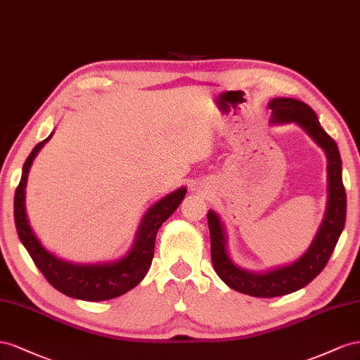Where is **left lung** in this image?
Instances as JSON below:
<instances>
[{"label": "left lung", "instance_id": "1", "mask_svg": "<svg viewBox=\"0 0 360 360\" xmlns=\"http://www.w3.org/2000/svg\"><path fill=\"white\" fill-rule=\"evenodd\" d=\"M274 123L295 122L323 148L328 160V203L314 243L299 261L266 273H250L235 265L226 252V237L219 215L208 211L211 259L220 279L232 290L253 297H277L303 288L323 271L345 224L347 194L342 184L341 155L336 141L318 122L315 111L302 101L276 98L269 104Z\"/></svg>", "mask_w": 360, "mask_h": 360}]
</instances>
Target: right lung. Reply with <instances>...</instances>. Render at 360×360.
Returning a JSON list of instances; mask_svg holds the SVG:
<instances>
[{
  "label": "right lung",
  "instance_id": "add662e5",
  "mask_svg": "<svg viewBox=\"0 0 360 360\" xmlns=\"http://www.w3.org/2000/svg\"><path fill=\"white\" fill-rule=\"evenodd\" d=\"M51 139L37 143L34 149L30 153L22 167V176H20L19 186L15 193V224L22 241L24 248L32 256L37 269L42 271L46 281L60 292H63L72 299L87 300V302H102L110 300L128 292L137 286L143 277L146 276L152 264L153 250H155V238L160 226L166 221L170 215L179 207L184 196H186V187L170 193L169 196L162 198L148 211L143 219L140 229L137 232V240L132 245L131 252L112 264H98V265H78L65 262L54 255H51L40 241L36 238L33 229L25 212V186L28 170L37 152Z\"/></svg>",
  "mask_w": 360,
  "mask_h": 360
}]
</instances>
